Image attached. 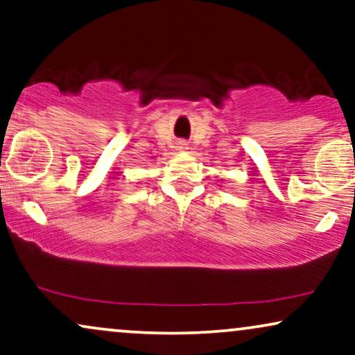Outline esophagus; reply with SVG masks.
Segmentation results:
<instances>
[{"label": "esophagus", "mask_w": 355, "mask_h": 355, "mask_svg": "<svg viewBox=\"0 0 355 355\" xmlns=\"http://www.w3.org/2000/svg\"><path fill=\"white\" fill-rule=\"evenodd\" d=\"M182 146H186V144H184V143H181V148H182Z\"/></svg>", "instance_id": "esophagus-1"}]
</instances>
